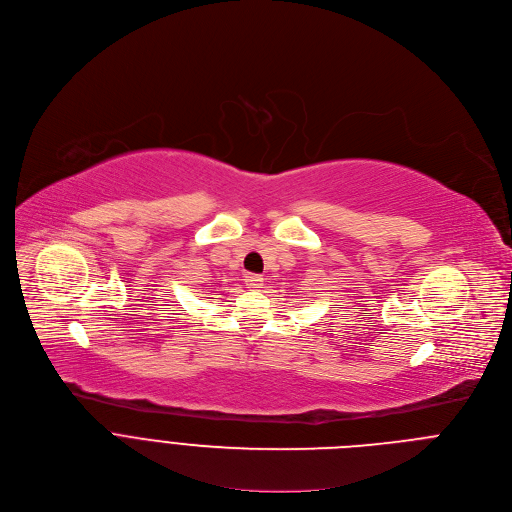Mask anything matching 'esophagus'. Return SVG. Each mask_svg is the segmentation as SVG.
Listing matches in <instances>:
<instances>
[{
  "mask_svg": "<svg viewBox=\"0 0 512 512\" xmlns=\"http://www.w3.org/2000/svg\"><path fill=\"white\" fill-rule=\"evenodd\" d=\"M245 285H247L249 289H257V287L263 285V277H261V275H255V273H249V275L245 277Z\"/></svg>",
  "mask_w": 512,
  "mask_h": 512,
  "instance_id": "esophagus-1",
  "label": "esophagus"
}]
</instances>
